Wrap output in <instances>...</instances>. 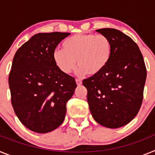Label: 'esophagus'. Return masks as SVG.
Segmentation results:
<instances>
[{"instance_id": "34e87169", "label": "esophagus", "mask_w": 155, "mask_h": 155, "mask_svg": "<svg viewBox=\"0 0 155 155\" xmlns=\"http://www.w3.org/2000/svg\"><path fill=\"white\" fill-rule=\"evenodd\" d=\"M75 81H76V83L78 85H81L82 84V81L80 80V79H76Z\"/></svg>"}]
</instances>
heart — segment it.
<instances>
[{
  "instance_id": "b5f03b06",
  "label": "heart",
  "mask_w": 155,
  "mask_h": 155,
  "mask_svg": "<svg viewBox=\"0 0 155 155\" xmlns=\"http://www.w3.org/2000/svg\"><path fill=\"white\" fill-rule=\"evenodd\" d=\"M111 57L112 43L102 34H77L63 42V49H56L53 53L54 63L64 74L71 73L77 61L78 73L90 76L102 73Z\"/></svg>"
}]
</instances>
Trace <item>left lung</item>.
I'll return each instance as SVG.
<instances>
[{"label": "left lung", "mask_w": 155, "mask_h": 155, "mask_svg": "<svg viewBox=\"0 0 155 155\" xmlns=\"http://www.w3.org/2000/svg\"><path fill=\"white\" fill-rule=\"evenodd\" d=\"M112 43V57L102 73L83 80L93 118L100 125L119 128L137 116L141 106L147 70L130 37L115 28H101Z\"/></svg>", "instance_id": "obj_1"}]
</instances>
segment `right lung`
Returning a JSON list of instances; mask_svg holds the SVG:
<instances>
[{"label": "right lung", "instance_id": "right-lung-1", "mask_svg": "<svg viewBox=\"0 0 155 155\" xmlns=\"http://www.w3.org/2000/svg\"><path fill=\"white\" fill-rule=\"evenodd\" d=\"M69 32L38 33L19 48L13 58L8 83L12 105L21 124L39 134L62 124L66 104L77 87L73 77L61 72L53 53Z\"/></svg>", "mask_w": 155, "mask_h": 155}]
</instances>
